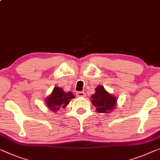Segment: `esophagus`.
<instances>
[{
    "mask_svg": "<svg viewBox=\"0 0 160 160\" xmlns=\"http://www.w3.org/2000/svg\"><path fill=\"white\" fill-rule=\"evenodd\" d=\"M77 97H86L85 92H78L77 93Z\"/></svg>",
    "mask_w": 160,
    "mask_h": 160,
    "instance_id": "34e87169",
    "label": "esophagus"
}]
</instances>
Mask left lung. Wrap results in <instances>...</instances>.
<instances>
[{"mask_svg":"<svg viewBox=\"0 0 160 160\" xmlns=\"http://www.w3.org/2000/svg\"><path fill=\"white\" fill-rule=\"evenodd\" d=\"M91 98V102L96 107L97 112L110 113L117 107V97L108 92L102 85L95 88V94Z\"/></svg>","mask_w":160,"mask_h":160,"instance_id":"obj_1","label":"left lung"}]
</instances>
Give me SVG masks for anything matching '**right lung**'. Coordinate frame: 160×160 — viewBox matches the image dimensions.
<instances>
[{
  "mask_svg": "<svg viewBox=\"0 0 160 160\" xmlns=\"http://www.w3.org/2000/svg\"><path fill=\"white\" fill-rule=\"evenodd\" d=\"M75 98L72 92H65L62 88L55 87L53 88L51 94L46 98L45 104L46 107H48L51 111L56 112L61 108H64L67 106L71 99Z\"/></svg>",
  "mask_w": 160,
  "mask_h": 160,
  "instance_id": "obj_1",
  "label": "right lung"
}]
</instances>
